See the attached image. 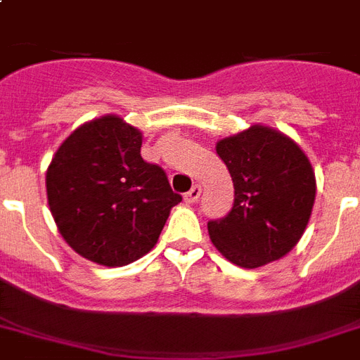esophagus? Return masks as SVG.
Returning a JSON list of instances; mask_svg holds the SVG:
<instances>
[{
	"label": "esophagus",
	"instance_id": "obj_1",
	"mask_svg": "<svg viewBox=\"0 0 360 360\" xmlns=\"http://www.w3.org/2000/svg\"><path fill=\"white\" fill-rule=\"evenodd\" d=\"M200 194H202V186L200 185H194L191 188V191L186 192L185 194V202H188V203H194V202H198V198H200Z\"/></svg>",
	"mask_w": 360,
	"mask_h": 360
}]
</instances>
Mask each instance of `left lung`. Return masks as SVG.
I'll use <instances>...</instances> for the list:
<instances>
[{"label":"left lung","instance_id":"left-lung-1","mask_svg":"<svg viewBox=\"0 0 360 360\" xmlns=\"http://www.w3.org/2000/svg\"><path fill=\"white\" fill-rule=\"evenodd\" d=\"M217 153L236 198L224 219L207 222L213 245L245 269L285 256L304 233L316 198L307 155L288 136L262 124L220 140Z\"/></svg>","mask_w":360,"mask_h":360}]
</instances>
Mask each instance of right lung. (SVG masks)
Listing matches in <instances>:
<instances>
[{
    "mask_svg": "<svg viewBox=\"0 0 360 360\" xmlns=\"http://www.w3.org/2000/svg\"><path fill=\"white\" fill-rule=\"evenodd\" d=\"M140 147V130L104 115L76 129L48 166V205L59 233L89 262H136L183 200L166 172L141 158Z\"/></svg>",
    "mask_w": 360,
    "mask_h": 360,
    "instance_id": "obj_1",
    "label": "right lung"
}]
</instances>
